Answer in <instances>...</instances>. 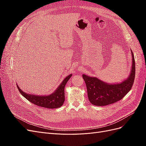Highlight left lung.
Wrapping results in <instances>:
<instances>
[{
	"instance_id": "left-lung-1",
	"label": "left lung",
	"mask_w": 146,
	"mask_h": 146,
	"mask_svg": "<svg viewBox=\"0 0 146 146\" xmlns=\"http://www.w3.org/2000/svg\"><path fill=\"white\" fill-rule=\"evenodd\" d=\"M131 69L129 76L120 83H108L95 77L83 74L85 82L88 97L90 102L96 106H105L122 99L130 91L135 76V62L133 52Z\"/></svg>"
}]
</instances>
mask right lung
<instances>
[{"label":"right lung","mask_w":146,"mask_h":146,"mask_svg":"<svg viewBox=\"0 0 146 146\" xmlns=\"http://www.w3.org/2000/svg\"><path fill=\"white\" fill-rule=\"evenodd\" d=\"M72 77V74H69L61 83L58 87L53 93L49 95L38 96L26 93L22 91L21 88L17 85L20 93L30 102L39 107L47 108H57L63 105L64 102V87L66 83Z\"/></svg>","instance_id":"add662e5"}]
</instances>
